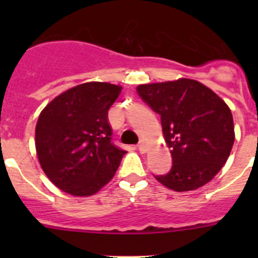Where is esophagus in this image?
Wrapping results in <instances>:
<instances>
[{
    "instance_id": "1",
    "label": "esophagus",
    "mask_w": 258,
    "mask_h": 258,
    "mask_svg": "<svg viewBox=\"0 0 258 258\" xmlns=\"http://www.w3.org/2000/svg\"><path fill=\"white\" fill-rule=\"evenodd\" d=\"M137 147H139V150L141 151L142 153H145V152H146V144H145L144 140H141V141L139 142V145H137Z\"/></svg>"
}]
</instances>
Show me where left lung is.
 <instances>
[{"mask_svg":"<svg viewBox=\"0 0 258 258\" xmlns=\"http://www.w3.org/2000/svg\"><path fill=\"white\" fill-rule=\"evenodd\" d=\"M140 97L161 116L172 167L155 176L167 188L192 191L215 177L235 142L230 107L201 82L179 79L137 86Z\"/></svg>","mask_w":258,"mask_h":258,"instance_id":"left-lung-1","label":"left lung"}]
</instances>
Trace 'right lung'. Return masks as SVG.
<instances>
[{
	"label": "right lung",
	"mask_w": 258,
	"mask_h": 258,
	"mask_svg": "<svg viewBox=\"0 0 258 258\" xmlns=\"http://www.w3.org/2000/svg\"><path fill=\"white\" fill-rule=\"evenodd\" d=\"M122 87L86 82L51 101L36 124V151L49 181L72 196H91L112 179L126 151L114 146L108 110Z\"/></svg>",
	"instance_id": "1"
}]
</instances>
